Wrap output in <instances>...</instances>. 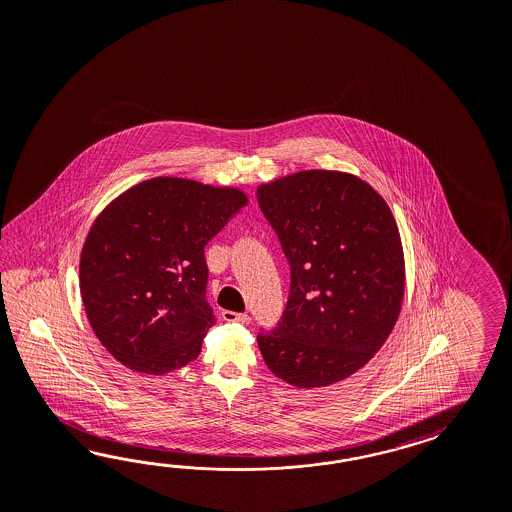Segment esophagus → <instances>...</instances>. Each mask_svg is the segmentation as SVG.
Returning <instances> with one entry per match:
<instances>
[{
    "instance_id": "esophagus-1",
    "label": "esophagus",
    "mask_w": 512,
    "mask_h": 512,
    "mask_svg": "<svg viewBox=\"0 0 512 512\" xmlns=\"http://www.w3.org/2000/svg\"><path fill=\"white\" fill-rule=\"evenodd\" d=\"M222 318L225 322H238V324H250L251 322L250 314H246V312L224 311Z\"/></svg>"
}]
</instances>
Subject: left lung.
<instances>
[{"instance_id":"obj_1","label":"left lung","mask_w":512,"mask_h":512,"mask_svg":"<svg viewBox=\"0 0 512 512\" xmlns=\"http://www.w3.org/2000/svg\"><path fill=\"white\" fill-rule=\"evenodd\" d=\"M290 262L279 325L257 344L272 374L322 388L361 370L387 342L405 296L398 224L357 175L301 170L257 188Z\"/></svg>"}]
</instances>
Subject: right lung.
Listing matches in <instances>:
<instances>
[{"label": "right lung", "mask_w": 512, "mask_h": 512, "mask_svg": "<svg viewBox=\"0 0 512 512\" xmlns=\"http://www.w3.org/2000/svg\"><path fill=\"white\" fill-rule=\"evenodd\" d=\"M250 203L244 190L161 175L116 196L88 229L79 288L103 348L137 374L194 361L214 324L205 246Z\"/></svg>", "instance_id": "right-lung-1"}]
</instances>
